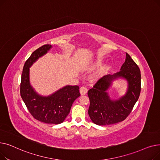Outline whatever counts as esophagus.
<instances>
[{
  "label": "esophagus",
  "instance_id": "esophagus-1",
  "mask_svg": "<svg viewBox=\"0 0 160 160\" xmlns=\"http://www.w3.org/2000/svg\"><path fill=\"white\" fill-rule=\"evenodd\" d=\"M80 93L82 95H84L88 93V89L84 87V86H82L80 88Z\"/></svg>",
  "mask_w": 160,
  "mask_h": 160
}]
</instances>
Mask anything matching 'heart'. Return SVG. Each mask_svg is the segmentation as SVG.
I'll use <instances>...</instances> for the list:
<instances>
[{"label": "heart", "mask_w": 160, "mask_h": 160, "mask_svg": "<svg viewBox=\"0 0 160 160\" xmlns=\"http://www.w3.org/2000/svg\"><path fill=\"white\" fill-rule=\"evenodd\" d=\"M102 63H103L102 60L98 59V60L93 61L92 62L88 63V64H86L84 66L83 68H84V69L86 71H93V70L98 68V67H99L100 66H101ZM111 68H112V65L110 64H106V65H103L97 72L96 76L95 77V79L97 80V79H98L102 77L103 76H104L109 72V71L111 69Z\"/></svg>", "instance_id": "1"}]
</instances>
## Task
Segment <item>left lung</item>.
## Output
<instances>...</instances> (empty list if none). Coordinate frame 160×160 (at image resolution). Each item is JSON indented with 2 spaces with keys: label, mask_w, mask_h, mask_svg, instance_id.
<instances>
[{
  "label": "left lung",
  "mask_w": 160,
  "mask_h": 160,
  "mask_svg": "<svg viewBox=\"0 0 160 160\" xmlns=\"http://www.w3.org/2000/svg\"><path fill=\"white\" fill-rule=\"evenodd\" d=\"M121 71L100 78L88 91L90 106L88 114L92 122L100 126L110 125L124 121L132 112L141 92V72L130 56L126 53L125 62ZM118 78L128 81V91L119 99L112 100L107 90Z\"/></svg>",
  "instance_id": "8db88e82"
}]
</instances>
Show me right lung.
<instances>
[{
    "instance_id": "right-lung-1",
    "label": "right lung",
    "mask_w": 160,
    "mask_h": 160,
    "mask_svg": "<svg viewBox=\"0 0 160 160\" xmlns=\"http://www.w3.org/2000/svg\"><path fill=\"white\" fill-rule=\"evenodd\" d=\"M52 47L45 45L33 52L24 63L21 76V96L34 118L47 124L63 122L70 112L74 100L80 96L78 86H66L48 96L39 95L31 86L30 67Z\"/></svg>"
}]
</instances>
